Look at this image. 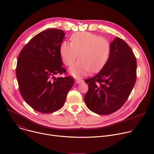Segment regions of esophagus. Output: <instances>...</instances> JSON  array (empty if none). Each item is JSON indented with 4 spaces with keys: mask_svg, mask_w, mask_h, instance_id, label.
I'll use <instances>...</instances> for the list:
<instances>
[{
    "mask_svg": "<svg viewBox=\"0 0 154 154\" xmlns=\"http://www.w3.org/2000/svg\"><path fill=\"white\" fill-rule=\"evenodd\" d=\"M75 82L79 84V83H80L83 82V80H81V79H75Z\"/></svg>",
    "mask_w": 154,
    "mask_h": 154,
    "instance_id": "34e87169",
    "label": "esophagus"
}]
</instances>
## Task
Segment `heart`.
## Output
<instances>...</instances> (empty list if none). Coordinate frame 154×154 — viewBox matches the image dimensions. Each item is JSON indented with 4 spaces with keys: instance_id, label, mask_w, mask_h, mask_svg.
Listing matches in <instances>:
<instances>
[{
    "instance_id": "1",
    "label": "heart",
    "mask_w": 154,
    "mask_h": 154,
    "mask_svg": "<svg viewBox=\"0 0 154 154\" xmlns=\"http://www.w3.org/2000/svg\"><path fill=\"white\" fill-rule=\"evenodd\" d=\"M111 53V45L105 38L90 32H76L71 37V43L63 41L60 54L63 63L71 66L79 57V60L69 68L76 77L100 70Z\"/></svg>"
}]
</instances>
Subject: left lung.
<instances>
[{
	"label": "left lung",
	"instance_id": "obj_1",
	"mask_svg": "<svg viewBox=\"0 0 154 154\" xmlns=\"http://www.w3.org/2000/svg\"><path fill=\"white\" fill-rule=\"evenodd\" d=\"M109 57L100 72L85 82L88 91L85 102L98 115H109L126 102L137 79V60L130 46L122 39L111 42Z\"/></svg>",
	"mask_w": 154,
	"mask_h": 154
}]
</instances>
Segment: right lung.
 Masks as SVG:
<instances>
[{
  "label": "right lung",
  "instance_id": "1",
  "mask_svg": "<svg viewBox=\"0 0 154 154\" xmlns=\"http://www.w3.org/2000/svg\"><path fill=\"white\" fill-rule=\"evenodd\" d=\"M63 30L50 29L35 35L20 51L16 77L20 93L32 108L42 113L60 109L74 83L71 77H55L66 73L60 54Z\"/></svg>",
  "mask_w": 154,
  "mask_h": 154
}]
</instances>
